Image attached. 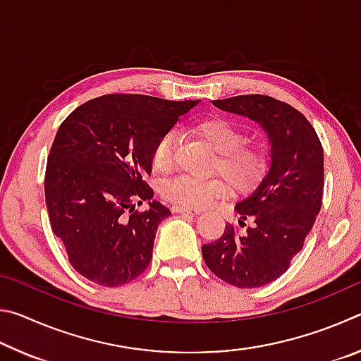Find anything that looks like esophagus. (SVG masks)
I'll list each match as a JSON object with an SVG mask.
<instances>
[{
	"instance_id": "obj_1",
	"label": "esophagus",
	"mask_w": 361,
	"mask_h": 361,
	"mask_svg": "<svg viewBox=\"0 0 361 361\" xmlns=\"http://www.w3.org/2000/svg\"><path fill=\"white\" fill-rule=\"evenodd\" d=\"M172 212L173 213H191V215H199L200 213L199 209H188V207H180V205H173Z\"/></svg>"
}]
</instances>
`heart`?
<instances>
[{
	"label": "heart",
	"mask_w": 361,
	"mask_h": 361,
	"mask_svg": "<svg viewBox=\"0 0 361 361\" xmlns=\"http://www.w3.org/2000/svg\"><path fill=\"white\" fill-rule=\"evenodd\" d=\"M194 132L218 152L213 170L221 172L235 191H252L266 178L271 169V152L262 143L243 142L245 133L235 122L221 116H213L197 122L194 126ZM176 146L178 135L173 130L162 133L156 140L151 151V164L154 170L167 172L172 169ZM227 182L223 176L199 180L188 175H178L164 181L161 191L170 202L188 209H200L212 204L213 200L226 197L229 194Z\"/></svg>",
	"instance_id": "obj_1"
}]
</instances>
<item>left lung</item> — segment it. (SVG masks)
<instances>
[{
    "instance_id": "left-lung-1",
    "label": "left lung",
    "mask_w": 361,
    "mask_h": 361,
    "mask_svg": "<svg viewBox=\"0 0 361 361\" xmlns=\"http://www.w3.org/2000/svg\"><path fill=\"white\" fill-rule=\"evenodd\" d=\"M213 105L259 122L271 142L269 173L250 197L235 204L242 219H253V226L239 232L228 223L219 239L202 245L207 267L223 282L258 288L288 271L312 229L323 199V148L301 111L269 95H237Z\"/></svg>"
}]
</instances>
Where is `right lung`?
Listing matches in <instances>:
<instances>
[{
	"label": "right lung",
	"mask_w": 361,
	"mask_h": 361,
	"mask_svg": "<svg viewBox=\"0 0 361 361\" xmlns=\"http://www.w3.org/2000/svg\"><path fill=\"white\" fill-rule=\"evenodd\" d=\"M195 103L108 94L60 124L44 176L49 221L73 269L90 282L121 286L149 266L157 226L170 215L145 181L151 151ZM145 200L149 209L135 211Z\"/></svg>",
	"instance_id": "add662e5"
}]
</instances>
